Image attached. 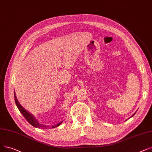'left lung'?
<instances>
[{"instance_id": "1", "label": "left lung", "mask_w": 152, "mask_h": 152, "mask_svg": "<svg viewBox=\"0 0 152 152\" xmlns=\"http://www.w3.org/2000/svg\"><path fill=\"white\" fill-rule=\"evenodd\" d=\"M137 113V112H135V113H134V114H133V115H132V116H131V117H130V118H131V117H133V116H134V115H135V113Z\"/></svg>"}]
</instances>
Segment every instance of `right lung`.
I'll list each match as a JSON object with an SVG mask.
<instances>
[{
    "mask_svg": "<svg viewBox=\"0 0 152 152\" xmlns=\"http://www.w3.org/2000/svg\"><path fill=\"white\" fill-rule=\"evenodd\" d=\"M14 98H15V104H16V105L17 106L19 111L20 112V113L23 115V116L25 117V118L26 120L28 122H29L32 126H34L35 127H37V128H38V129H50V128H55V127H58L59 125H60L62 122L63 121H61L59 122L58 124L55 125H52L51 127H50L49 125H45L44 124H39L35 118V117L33 115L31 114H30V113H28V111L26 110L22 105L20 104L19 102L18 101L17 99V97L15 96V91H14Z\"/></svg>",
    "mask_w": 152,
    "mask_h": 152,
    "instance_id": "1",
    "label": "right lung"
}]
</instances>
